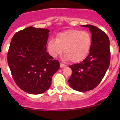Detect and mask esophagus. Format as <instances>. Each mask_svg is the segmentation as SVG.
Wrapping results in <instances>:
<instances>
[{
	"label": "esophagus",
	"mask_w": 120,
	"mask_h": 120,
	"mask_svg": "<svg viewBox=\"0 0 120 120\" xmlns=\"http://www.w3.org/2000/svg\"><path fill=\"white\" fill-rule=\"evenodd\" d=\"M60 67H61V68H64V67H66V65H64V64H63V63H60Z\"/></svg>",
	"instance_id": "obj_1"
}]
</instances>
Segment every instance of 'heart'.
<instances>
[{"label": "heart", "instance_id": "b5f03b06", "mask_svg": "<svg viewBox=\"0 0 120 120\" xmlns=\"http://www.w3.org/2000/svg\"><path fill=\"white\" fill-rule=\"evenodd\" d=\"M92 45V37L89 32L78 30H69L57 34L56 40L50 39L47 45L49 54L57 57L63 52L64 59H70L77 63L84 60L89 54Z\"/></svg>", "mask_w": 120, "mask_h": 120}]
</instances>
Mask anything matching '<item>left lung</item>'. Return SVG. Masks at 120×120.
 <instances>
[{"mask_svg": "<svg viewBox=\"0 0 120 120\" xmlns=\"http://www.w3.org/2000/svg\"><path fill=\"white\" fill-rule=\"evenodd\" d=\"M92 34L89 53L80 63L71 65L72 73L68 79L70 86L79 92L96 88L105 76L110 63V41L103 31L92 25H83Z\"/></svg>", "mask_w": 120, "mask_h": 120, "instance_id": "left-lung-1", "label": "left lung"}]
</instances>
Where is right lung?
Returning a JSON list of instances; mask_svg holds the SVG:
<instances>
[{
  "instance_id": "right-lung-1",
  "label": "right lung",
  "mask_w": 120,
  "mask_h": 120,
  "mask_svg": "<svg viewBox=\"0 0 120 120\" xmlns=\"http://www.w3.org/2000/svg\"><path fill=\"white\" fill-rule=\"evenodd\" d=\"M49 30L29 26L12 38L8 55L10 70L18 86L26 93L42 94L51 86L60 63L47 52Z\"/></svg>"
}]
</instances>
